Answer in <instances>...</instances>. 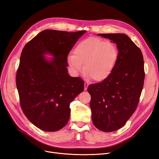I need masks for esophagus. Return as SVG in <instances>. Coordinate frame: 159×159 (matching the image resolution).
<instances>
[{"instance_id": "1", "label": "esophagus", "mask_w": 159, "mask_h": 159, "mask_svg": "<svg viewBox=\"0 0 159 159\" xmlns=\"http://www.w3.org/2000/svg\"><path fill=\"white\" fill-rule=\"evenodd\" d=\"M88 86H89V83H84V91H86V90H87Z\"/></svg>"}]
</instances>
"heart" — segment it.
Instances as JSON below:
<instances>
[{"instance_id":"b5f03b06","label":"heart","mask_w":159,"mask_h":159,"mask_svg":"<svg viewBox=\"0 0 159 159\" xmlns=\"http://www.w3.org/2000/svg\"><path fill=\"white\" fill-rule=\"evenodd\" d=\"M117 58L118 50L113 42L89 37L77 44L74 54L68 57V63L74 74L78 75L84 68L87 78L101 82L110 76Z\"/></svg>"}]
</instances>
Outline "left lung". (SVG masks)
Returning a JSON list of instances; mask_svg holds the SVG:
<instances>
[{"label":"left lung","mask_w":159,"mask_h":159,"mask_svg":"<svg viewBox=\"0 0 159 159\" xmlns=\"http://www.w3.org/2000/svg\"><path fill=\"white\" fill-rule=\"evenodd\" d=\"M117 45L118 58L107 79L90 84L92 121L101 131L111 132L122 128L137 107L143 88V56L128 35L99 34Z\"/></svg>","instance_id":"1"}]
</instances>
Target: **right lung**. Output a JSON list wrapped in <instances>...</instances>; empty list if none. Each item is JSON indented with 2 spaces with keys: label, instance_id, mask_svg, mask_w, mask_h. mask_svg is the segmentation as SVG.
Wrapping results in <instances>:
<instances>
[{
  "label": "right lung",
  "instance_id": "1",
  "mask_svg": "<svg viewBox=\"0 0 159 159\" xmlns=\"http://www.w3.org/2000/svg\"><path fill=\"white\" fill-rule=\"evenodd\" d=\"M85 33L46 30L23 49L16 76L20 103L27 119L43 131L66 125L70 103L84 90L83 80L68 75L67 56Z\"/></svg>",
  "mask_w": 159,
  "mask_h": 159
}]
</instances>
